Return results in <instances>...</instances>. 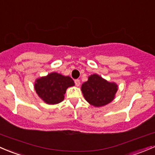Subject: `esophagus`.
Listing matches in <instances>:
<instances>
[{"instance_id":"esophagus-1","label":"esophagus","mask_w":155,"mask_h":155,"mask_svg":"<svg viewBox=\"0 0 155 155\" xmlns=\"http://www.w3.org/2000/svg\"><path fill=\"white\" fill-rule=\"evenodd\" d=\"M74 83H75V85L77 86V87H79V86L81 85V81H80V80H75V81H74Z\"/></svg>"}]
</instances>
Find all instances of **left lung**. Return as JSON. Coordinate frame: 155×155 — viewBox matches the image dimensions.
Returning a JSON list of instances; mask_svg holds the SVG:
<instances>
[{
	"label": "left lung",
	"instance_id": "obj_1",
	"mask_svg": "<svg viewBox=\"0 0 155 155\" xmlns=\"http://www.w3.org/2000/svg\"><path fill=\"white\" fill-rule=\"evenodd\" d=\"M117 90V84L108 82L97 74L89 76L88 81L81 86L86 101L98 107L110 103L114 99Z\"/></svg>",
	"mask_w": 155,
	"mask_h": 155
}]
</instances>
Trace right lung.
I'll return each mask as SVG.
<instances>
[{
  "instance_id": "right-lung-1",
  "label": "right lung",
  "mask_w": 155,
  "mask_h": 155,
  "mask_svg": "<svg viewBox=\"0 0 155 155\" xmlns=\"http://www.w3.org/2000/svg\"><path fill=\"white\" fill-rule=\"evenodd\" d=\"M74 86L69 76L52 72L36 80L34 88L39 98L48 104H57L64 99L66 89Z\"/></svg>"
}]
</instances>
